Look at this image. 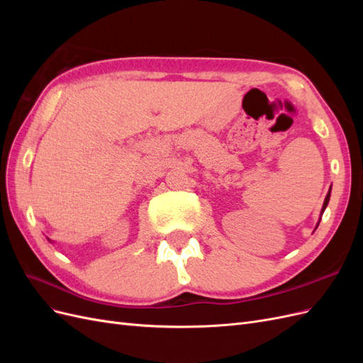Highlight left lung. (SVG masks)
I'll use <instances>...</instances> for the list:
<instances>
[{
  "mask_svg": "<svg viewBox=\"0 0 363 363\" xmlns=\"http://www.w3.org/2000/svg\"><path fill=\"white\" fill-rule=\"evenodd\" d=\"M330 191H332V188H330ZM330 191H328V194H327V196H325V200H324V206H323V211H321V213L325 211V207H327V204H328V200H330ZM320 224V223H318Z\"/></svg>",
  "mask_w": 363,
  "mask_h": 363,
  "instance_id": "8db88e82",
  "label": "left lung"
}]
</instances>
